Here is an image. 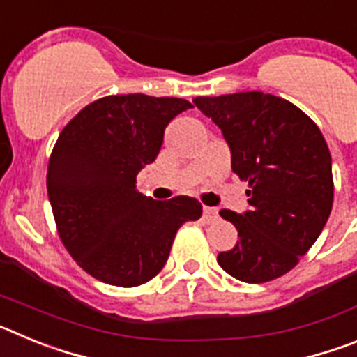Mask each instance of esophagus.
<instances>
[{"mask_svg":"<svg viewBox=\"0 0 357 357\" xmlns=\"http://www.w3.org/2000/svg\"><path fill=\"white\" fill-rule=\"evenodd\" d=\"M204 218H206L207 222H216L218 218H220V213H218L216 207H204Z\"/></svg>","mask_w":357,"mask_h":357,"instance_id":"esophagus-1","label":"esophagus"}]
</instances>
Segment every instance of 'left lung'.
Wrapping results in <instances>:
<instances>
[{
  "mask_svg": "<svg viewBox=\"0 0 357 357\" xmlns=\"http://www.w3.org/2000/svg\"><path fill=\"white\" fill-rule=\"evenodd\" d=\"M195 105L218 125L232 172L248 182V209H222L239 241L218 264L259 284L289 272L326 227L333 209V162L320 128L298 107L261 91L198 96Z\"/></svg>",
  "mask_w": 357,
  "mask_h": 357,
  "instance_id": "8db88e82",
  "label": "left lung"
}]
</instances>
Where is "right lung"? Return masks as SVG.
<instances>
[{
	"label": "right lung",
	"instance_id": "obj_1",
	"mask_svg": "<svg viewBox=\"0 0 357 357\" xmlns=\"http://www.w3.org/2000/svg\"><path fill=\"white\" fill-rule=\"evenodd\" d=\"M182 98H100L61 132L48 164V197L73 259L94 279L121 288L148 282L168 261L182 223L202 216L191 197L153 200L135 176L162 146L164 130L191 109Z\"/></svg>",
	"mask_w": 357,
	"mask_h": 357
}]
</instances>
